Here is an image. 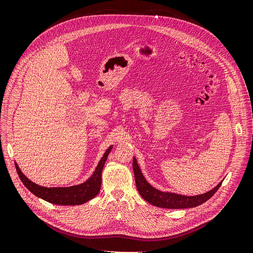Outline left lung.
Returning a JSON list of instances; mask_svg holds the SVG:
<instances>
[{
	"label": "left lung",
	"instance_id": "1",
	"mask_svg": "<svg viewBox=\"0 0 253 253\" xmlns=\"http://www.w3.org/2000/svg\"><path fill=\"white\" fill-rule=\"evenodd\" d=\"M132 169L134 173L135 185L141 197L150 204L165 209H187L203 204L216 193L223 182V180L221 181L215 188L208 193L194 196H187L177 193L160 192L152 187L145 179L135 157H133L132 160Z\"/></svg>",
	"mask_w": 253,
	"mask_h": 253
}]
</instances>
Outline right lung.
<instances>
[{
    "instance_id": "right-lung-1",
    "label": "right lung",
    "mask_w": 253,
    "mask_h": 253,
    "mask_svg": "<svg viewBox=\"0 0 253 253\" xmlns=\"http://www.w3.org/2000/svg\"><path fill=\"white\" fill-rule=\"evenodd\" d=\"M112 150V146L109 147L104 153L103 157L98 162L93 175L88 180L77 186L66 188H45L39 186L32 181L29 180L15 162L17 172L24 186L38 197L47 201L49 203L63 206H76L82 205L93 199L100 190L101 186V173L109 153Z\"/></svg>"
}]
</instances>
